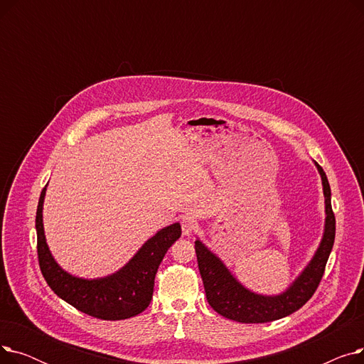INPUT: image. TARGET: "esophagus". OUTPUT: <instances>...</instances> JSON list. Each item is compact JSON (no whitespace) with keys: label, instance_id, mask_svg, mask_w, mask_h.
<instances>
[{"label":"esophagus","instance_id":"esophagus-1","mask_svg":"<svg viewBox=\"0 0 364 364\" xmlns=\"http://www.w3.org/2000/svg\"><path fill=\"white\" fill-rule=\"evenodd\" d=\"M181 230H183V235L190 236L198 230V221L192 217H184L181 220Z\"/></svg>","mask_w":364,"mask_h":364}]
</instances>
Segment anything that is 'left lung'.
I'll use <instances>...</instances> for the list:
<instances>
[{"mask_svg":"<svg viewBox=\"0 0 364 364\" xmlns=\"http://www.w3.org/2000/svg\"><path fill=\"white\" fill-rule=\"evenodd\" d=\"M321 176L326 223L318 250L301 276L286 292L276 296H264L247 291L233 277L221 259L200 242H195L199 272L203 280L209 305L223 317L239 323H267L279 320L299 310L318 288L326 262L335 242V214L331 203V186L323 168L316 162Z\"/></svg>","mask_w":364,"mask_h":364,"instance_id":"obj_1","label":"left lung"}]
</instances>
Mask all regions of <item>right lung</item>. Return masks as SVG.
I'll use <instances>...</instances> for the list:
<instances>
[{"label":"right lung","instance_id":"1","mask_svg":"<svg viewBox=\"0 0 364 364\" xmlns=\"http://www.w3.org/2000/svg\"><path fill=\"white\" fill-rule=\"evenodd\" d=\"M43 188L36 208V250L41 273L51 288L72 307L102 320H124L144 311L151 301L155 276L166 251L180 236L181 225L171 224L150 237L119 272L103 279L75 277L54 261L44 236Z\"/></svg>","mask_w":364,"mask_h":364}]
</instances>
